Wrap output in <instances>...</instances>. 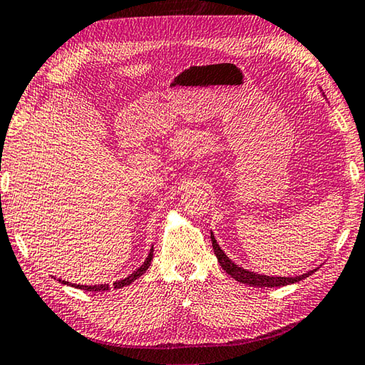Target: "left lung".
<instances>
[{"label":"left lung","mask_w":365,"mask_h":365,"mask_svg":"<svg viewBox=\"0 0 365 365\" xmlns=\"http://www.w3.org/2000/svg\"><path fill=\"white\" fill-rule=\"evenodd\" d=\"M323 95H324V93H323ZM210 239H212L213 252H215L220 266L223 267L225 272L230 274L234 278V280H237V282L244 283V284H250V287H261V288L287 287V284L301 282V280H304V278L312 275L313 272H317V269H313V270H309L307 274L297 275V277H270V275H262V274H258V272H252V270L240 267L235 262H232L230 258H227V255L218 245V242L215 239V235H213V232H210Z\"/></svg>","instance_id":"obj_1"}]
</instances>
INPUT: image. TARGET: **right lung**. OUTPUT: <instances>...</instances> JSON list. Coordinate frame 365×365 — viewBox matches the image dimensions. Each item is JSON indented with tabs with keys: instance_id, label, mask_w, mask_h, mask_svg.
<instances>
[{
	"instance_id": "add662e5",
	"label": "right lung",
	"mask_w": 365,
	"mask_h": 365,
	"mask_svg": "<svg viewBox=\"0 0 365 365\" xmlns=\"http://www.w3.org/2000/svg\"><path fill=\"white\" fill-rule=\"evenodd\" d=\"M152 259H153V247L150 248L148 256H147L144 264H142L139 269H135L131 275H128L126 278H121V280H118V282H113L112 284H109V283H104V284H76V283H69V282H64V280H58V282L63 283V284H69V287L83 289V291H109L110 287L118 289V288L128 287V284H131L134 280H138L140 275H144L145 270L150 267V264H152Z\"/></svg>"
}]
</instances>
